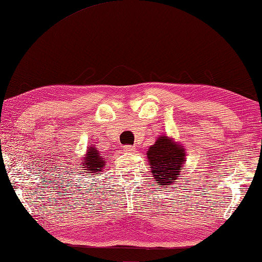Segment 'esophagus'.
Instances as JSON below:
<instances>
[{"label": "esophagus", "instance_id": "1", "mask_svg": "<svg viewBox=\"0 0 262 262\" xmlns=\"http://www.w3.org/2000/svg\"><path fill=\"white\" fill-rule=\"evenodd\" d=\"M124 151L126 152H134L135 151V146H132V145H125V146H123Z\"/></svg>", "mask_w": 262, "mask_h": 262}]
</instances>
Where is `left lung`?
<instances>
[{"label": "left lung", "instance_id": "1", "mask_svg": "<svg viewBox=\"0 0 262 262\" xmlns=\"http://www.w3.org/2000/svg\"><path fill=\"white\" fill-rule=\"evenodd\" d=\"M152 175L158 186L166 187L177 182L181 173L182 162L186 161V151L168 137L161 136L147 151Z\"/></svg>", "mask_w": 262, "mask_h": 262}]
</instances>
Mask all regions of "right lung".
<instances>
[{"instance_id": "1", "label": "right lung", "mask_w": 262, "mask_h": 262, "mask_svg": "<svg viewBox=\"0 0 262 262\" xmlns=\"http://www.w3.org/2000/svg\"><path fill=\"white\" fill-rule=\"evenodd\" d=\"M82 165L84 166L83 168H85L82 173H93L95 175L98 174L100 170H103V167L106 165V162L104 158H102V154H100L95 147H89L82 161Z\"/></svg>"}]
</instances>
